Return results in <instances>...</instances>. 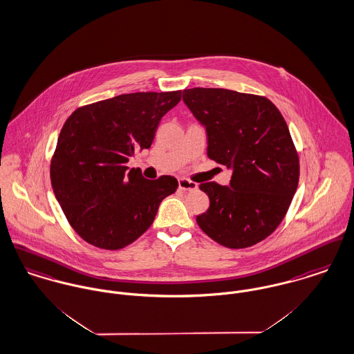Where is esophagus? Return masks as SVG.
I'll use <instances>...</instances> for the list:
<instances>
[{"label": "esophagus", "instance_id": "esophagus-1", "mask_svg": "<svg viewBox=\"0 0 354 354\" xmlns=\"http://www.w3.org/2000/svg\"><path fill=\"white\" fill-rule=\"evenodd\" d=\"M178 188L184 192H191V191H196L197 189V184L192 183L187 178H180L178 180Z\"/></svg>", "mask_w": 354, "mask_h": 354}]
</instances>
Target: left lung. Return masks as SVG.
Instances as JSON below:
<instances>
[{
  "label": "left lung",
  "instance_id": "1",
  "mask_svg": "<svg viewBox=\"0 0 354 354\" xmlns=\"http://www.w3.org/2000/svg\"><path fill=\"white\" fill-rule=\"evenodd\" d=\"M183 100L205 127L207 156L232 170L227 187L200 185L209 208L196 222L225 248L253 246L281 223L297 188L299 157L288 126L266 97L193 88Z\"/></svg>",
  "mask_w": 354,
  "mask_h": 354
}]
</instances>
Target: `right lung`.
I'll list each match as a JSON object with an SVG mask.
<instances>
[{
	"label": "right lung",
	"mask_w": 354,
	"mask_h": 354,
	"mask_svg": "<svg viewBox=\"0 0 354 354\" xmlns=\"http://www.w3.org/2000/svg\"><path fill=\"white\" fill-rule=\"evenodd\" d=\"M176 92H139L75 109L61 129L51 160L53 189L64 216L88 243L119 250L153 225L162 200L176 192L171 176L147 180L126 163L150 149Z\"/></svg>",
	"instance_id": "right-lung-1"
}]
</instances>
